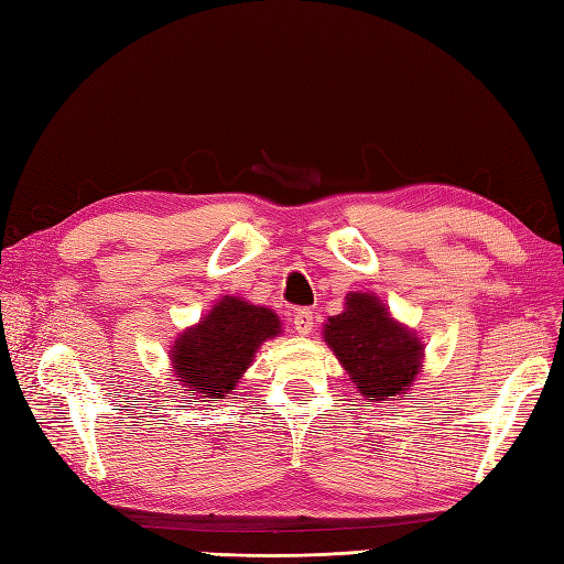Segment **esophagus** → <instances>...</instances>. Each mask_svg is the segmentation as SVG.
Wrapping results in <instances>:
<instances>
[{"label": "esophagus", "instance_id": "34e87169", "mask_svg": "<svg viewBox=\"0 0 564 564\" xmlns=\"http://www.w3.org/2000/svg\"><path fill=\"white\" fill-rule=\"evenodd\" d=\"M292 322H294V329H296V334H301V336L311 334V332H313V327H315L313 311H308V308H299V311L294 313Z\"/></svg>", "mask_w": 564, "mask_h": 564}]
</instances>
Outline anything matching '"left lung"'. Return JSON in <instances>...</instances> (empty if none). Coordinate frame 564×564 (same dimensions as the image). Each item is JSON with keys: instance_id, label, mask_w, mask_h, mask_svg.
Returning a JSON list of instances; mask_svg holds the SVG:
<instances>
[{"instance_id": "8db88e82", "label": "left lung", "mask_w": 564, "mask_h": 564, "mask_svg": "<svg viewBox=\"0 0 564 564\" xmlns=\"http://www.w3.org/2000/svg\"><path fill=\"white\" fill-rule=\"evenodd\" d=\"M324 344L371 402L406 398L423 367L421 338L392 319L373 294H348L344 313L324 324Z\"/></svg>"}]
</instances>
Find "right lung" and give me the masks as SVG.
<instances>
[{
    "label": "right lung",
    "instance_id": "right-lung-1",
    "mask_svg": "<svg viewBox=\"0 0 564 564\" xmlns=\"http://www.w3.org/2000/svg\"><path fill=\"white\" fill-rule=\"evenodd\" d=\"M280 332V317L270 308L224 296L195 327L174 340L169 350L172 371L181 386L195 390L199 398L224 400L240 383L256 350Z\"/></svg>",
    "mask_w": 564,
    "mask_h": 564
}]
</instances>
